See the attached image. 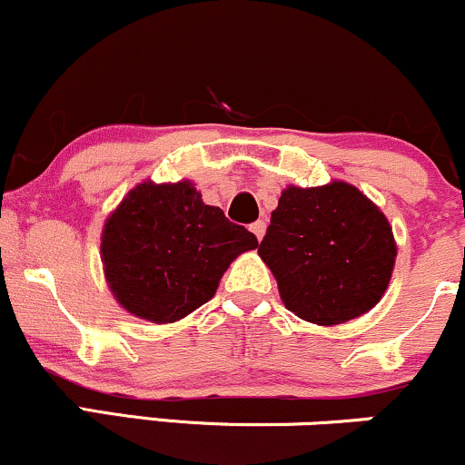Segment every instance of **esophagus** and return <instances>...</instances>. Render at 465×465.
I'll return each mask as SVG.
<instances>
[{
    "label": "esophagus",
    "instance_id": "obj_1",
    "mask_svg": "<svg viewBox=\"0 0 465 465\" xmlns=\"http://www.w3.org/2000/svg\"><path fill=\"white\" fill-rule=\"evenodd\" d=\"M251 232L255 233V238L262 240V236L266 233V223L264 221H255L253 225H251Z\"/></svg>",
    "mask_w": 465,
    "mask_h": 465
}]
</instances>
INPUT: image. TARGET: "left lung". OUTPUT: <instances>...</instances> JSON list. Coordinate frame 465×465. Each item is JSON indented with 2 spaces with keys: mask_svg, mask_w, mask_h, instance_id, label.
<instances>
[{
  "mask_svg": "<svg viewBox=\"0 0 465 465\" xmlns=\"http://www.w3.org/2000/svg\"><path fill=\"white\" fill-rule=\"evenodd\" d=\"M258 253L288 311L303 322L336 325L381 302L396 242L385 214L354 185L334 181L282 192Z\"/></svg>",
  "mask_w": 465,
  "mask_h": 465,
  "instance_id": "obj_1",
  "label": "left lung"
}]
</instances>
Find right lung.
<instances>
[{
    "label": "right lung",
    "mask_w": 465,
    "mask_h": 465,
    "mask_svg": "<svg viewBox=\"0 0 465 465\" xmlns=\"http://www.w3.org/2000/svg\"><path fill=\"white\" fill-rule=\"evenodd\" d=\"M258 238L205 205L190 181L140 183L104 223L103 264L122 308L173 323L214 297L227 266Z\"/></svg>",
    "instance_id": "1"
}]
</instances>
